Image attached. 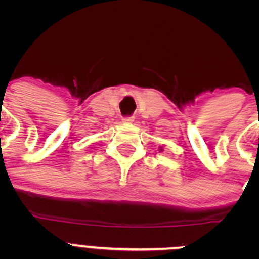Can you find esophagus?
Listing matches in <instances>:
<instances>
[{"label": "esophagus", "instance_id": "1", "mask_svg": "<svg viewBox=\"0 0 259 259\" xmlns=\"http://www.w3.org/2000/svg\"><path fill=\"white\" fill-rule=\"evenodd\" d=\"M134 121V116H124L122 117V122H133Z\"/></svg>", "mask_w": 259, "mask_h": 259}]
</instances>
